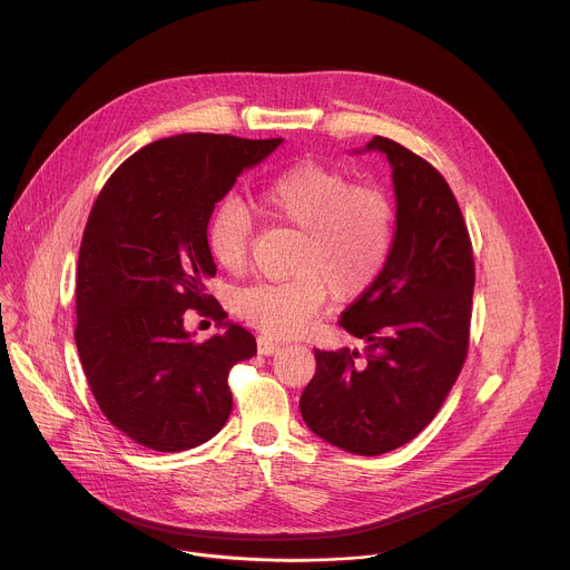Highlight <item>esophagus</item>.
<instances>
[{"mask_svg": "<svg viewBox=\"0 0 570 570\" xmlns=\"http://www.w3.org/2000/svg\"><path fill=\"white\" fill-rule=\"evenodd\" d=\"M257 343H259V354H264V356H273V354H277L282 350V345L277 341L268 338V336H259Z\"/></svg>", "mask_w": 570, "mask_h": 570, "instance_id": "34e87169", "label": "esophagus"}]
</instances>
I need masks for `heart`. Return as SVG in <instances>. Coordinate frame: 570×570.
Segmentation results:
<instances>
[{
  "mask_svg": "<svg viewBox=\"0 0 570 570\" xmlns=\"http://www.w3.org/2000/svg\"><path fill=\"white\" fill-rule=\"evenodd\" d=\"M264 218L297 229L284 282H259L234 297L236 313L275 338L302 334L327 293L338 302L361 297L381 275L394 238V209L372 187H354L350 176L317 161L268 178L255 191ZM250 214L238 200H223L207 223V250L225 273L248 259Z\"/></svg>",
  "mask_w": 570,
  "mask_h": 570,
  "instance_id": "1",
  "label": "heart"
}]
</instances>
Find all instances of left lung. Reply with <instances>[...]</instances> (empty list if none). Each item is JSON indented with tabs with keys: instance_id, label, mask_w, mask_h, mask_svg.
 Returning a JSON list of instances; mask_svg holds the SVG:
<instances>
[{
	"instance_id": "1",
	"label": "left lung",
	"mask_w": 570,
	"mask_h": 570,
	"mask_svg": "<svg viewBox=\"0 0 570 570\" xmlns=\"http://www.w3.org/2000/svg\"><path fill=\"white\" fill-rule=\"evenodd\" d=\"M354 153H381L392 169L396 220L376 282L338 324L358 352L315 350L299 411L306 426L343 451L381 455L417 438L453 387L469 347L471 240L446 180L387 137Z\"/></svg>"
}]
</instances>
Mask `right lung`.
I'll use <instances>...</instances> for the list:
<instances>
[{
  "instance_id": "1",
  "label": "right lung",
  "mask_w": 570,
  "mask_h": 570,
  "mask_svg": "<svg viewBox=\"0 0 570 570\" xmlns=\"http://www.w3.org/2000/svg\"><path fill=\"white\" fill-rule=\"evenodd\" d=\"M284 139L187 132L157 139L110 176L78 253L76 347L99 409L153 451L212 440L232 413L227 374L257 341L205 293L207 223L236 178ZM226 332L196 344L184 311Z\"/></svg>"
}]
</instances>
